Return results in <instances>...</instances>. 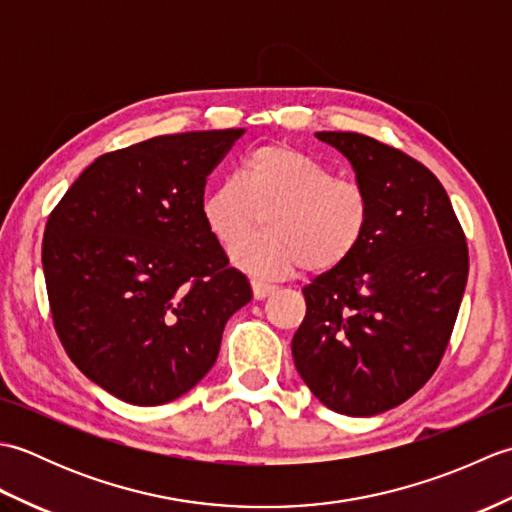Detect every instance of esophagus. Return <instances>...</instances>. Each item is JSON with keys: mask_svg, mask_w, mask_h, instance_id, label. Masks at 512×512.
<instances>
[{"mask_svg": "<svg viewBox=\"0 0 512 512\" xmlns=\"http://www.w3.org/2000/svg\"><path fill=\"white\" fill-rule=\"evenodd\" d=\"M253 297L257 299V301H262V299H266L268 295H273L275 292V286H270V284H264V281H253Z\"/></svg>", "mask_w": 512, "mask_h": 512, "instance_id": "34e87169", "label": "esophagus"}]
</instances>
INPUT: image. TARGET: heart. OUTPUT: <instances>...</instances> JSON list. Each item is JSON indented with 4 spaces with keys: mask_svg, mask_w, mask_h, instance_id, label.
Listing matches in <instances>:
<instances>
[{
    "mask_svg": "<svg viewBox=\"0 0 512 512\" xmlns=\"http://www.w3.org/2000/svg\"><path fill=\"white\" fill-rule=\"evenodd\" d=\"M202 220L213 239L231 248L265 215L267 233L231 250V262L250 275L286 277L303 264L312 273L341 266L361 244L369 195L354 178L290 145H259L239 160L235 180L202 198Z\"/></svg>",
    "mask_w": 512,
    "mask_h": 512,
    "instance_id": "1",
    "label": "heart"
}]
</instances>
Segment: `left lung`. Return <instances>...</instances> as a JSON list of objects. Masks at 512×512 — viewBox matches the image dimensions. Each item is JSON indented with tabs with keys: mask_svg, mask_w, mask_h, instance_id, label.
I'll return each mask as SVG.
<instances>
[{
	"mask_svg": "<svg viewBox=\"0 0 512 512\" xmlns=\"http://www.w3.org/2000/svg\"><path fill=\"white\" fill-rule=\"evenodd\" d=\"M369 195L354 255L303 288L292 336L303 383L325 407L376 416L411 398L447 350L469 248L447 191L418 160L354 132H319Z\"/></svg>",
	"mask_w": 512,
	"mask_h": 512,
	"instance_id": "1",
	"label": "left lung"
}]
</instances>
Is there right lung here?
I'll return each instance as SVG.
<instances>
[{"instance_id":"obj_1","label":"right lung","mask_w":512,"mask_h":512,"mask_svg":"<svg viewBox=\"0 0 512 512\" xmlns=\"http://www.w3.org/2000/svg\"><path fill=\"white\" fill-rule=\"evenodd\" d=\"M244 129L156 136L96 158L48 217L41 262L74 365L129 405H165L215 365L253 299L202 220L206 176Z\"/></svg>"}]
</instances>
